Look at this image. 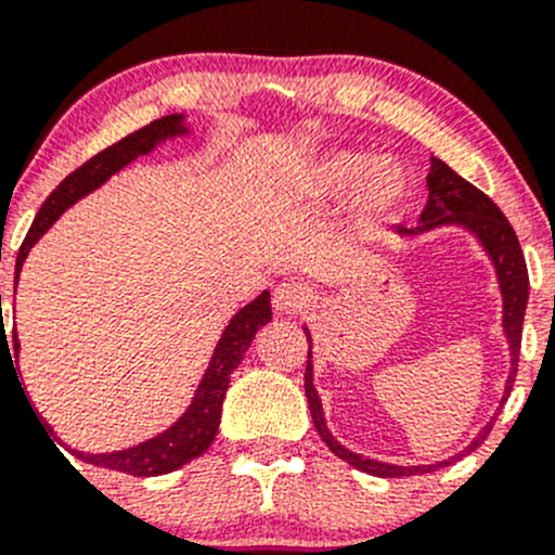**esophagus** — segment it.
Wrapping results in <instances>:
<instances>
[{"instance_id": "34e87169", "label": "esophagus", "mask_w": 555, "mask_h": 555, "mask_svg": "<svg viewBox=\"0 0 555 555\" xmlns=\"http://www.w3.org/2000/svg\"><path fill=\"white\" fill-rule=\"evenodd\" d=\"M306 304H309V293L300 284L282 282L273 289V309L279 314H298L300 309H306Z\"/></svg>"}]
</instances>
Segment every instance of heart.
Returning a JSON list of instances; mask_svg holds the SVG:
<instances>
[{"label":"heart","mask_w":555,"mask_h":555,"mask_svg":"<svg viewBox=\"0 0 555 555\" xmlns=\"http://www.w3.org/2000/svg\"><path fill=\"white\" fill-rule=\"evenodd\" d=\"M304 186L320 201L352 197L354 222L379 228L396 222L414 195V176L401 159L365 152H327L306 168Z\"/></svg>","instance_id":"heart-1"}]
</instances>
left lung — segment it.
Masks as SVG:
<instances>
[{"label": "left lung", "instance_id": "left-lung-1", "mask_svg": "<svg viewBox=\"0 0 555 555\" xmlns=\"http://www.w3.org/2000/svg\"><path fill=\"white\" fill-rule=\"evenodd\" d=\"M439 228H459L464 233H469L472 238L480 244V249L486 251V257L491 260L493 273H496L499 295H502V333L507 338L509 349V374L504 379V392L502 403L507 401L509 390H513L515 374H518V354H520V331H524V317H526V304H529V271H526L524 251H520L518 235H515L513 224L507 222L502 211H499L496 203L486 195V192L477 190L475 184H469L466 179H461L450 165H444L442 159H431V173H428V203L421 214V224L417 228H396L392 233L398 238H421V235L434 233ZM306 338H309V360H306V398H309L311 421H314L317 434L322 437V442L331 448L333 455H338L341 461H347L354 469L365 472V475L374 477H412V475H426V472H437L442 466L453 464V461L464 459L466 453L480 448L486 442L488 431H491L496 414L491 417V423L477 431V437L466 444L464 450H459L455 455L442 461H431V464H414V466H401V464H387V461L369 459V455L352 453L349 448H344L336 437L331 434L325 421V409H322V398L314 387V354H311V331L304 325Z\"/></svg>", "mask_w": 555, "mask_h": 555}]
</instances>
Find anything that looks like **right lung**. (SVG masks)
Returning <instances> with one entry per match:
<instances>
[{
    "mask_svg": "<svg viewBox=\"0 0 555 555\" xmlns=\"http://www.w3.org/2000/svg\"><path fill=\"white\" fill-rule=\"evenodd\" d=\"M186 134H192V124L186 121L184 113L163 116L157 118V121L149 124V127L121 138V141L113 143L111 149H105V152L91 157L86 165H80L75 173H69L67 179L48 195V201L42 203L35 222H31L29 233H26L24 244H21L18 257H15V284H18L21 268H24L26 255L31 251V246L53 228V222H56L69 206H75L80 197L100 190L111 176H116L118 170L132 165L138 157H146V154L157 152L163 143L176 141V138H186ZM268 322H271V293L262 289L255 300H249L244 309H238L230 317L222 336H219L217 347H214L211 360H208L206 365V374H203L190 406L184 409V414H181L173 426H168L163 434L146 439V442H138L132 444V448L124 450H113V453H80V450H75L78 459L86 461V464L102 466V469L124 472V475L157 477L181 469V466L190 464L192 459L206 453V450L211 448L214 437H217L219 421H222V403L230 385V374L241 365L246 349L255 341V333L260 331L262 325H268ZM2 349H8L10 354V344L4 331L0 336V354ZM13 349L15 358H18V336H13ZM10 363H13V358H10ZM15 363H18V360H15ZM48 431H51V428H48Z\"/></svg>",
    "mask_w": 555,
    "mask_h": 555,
    "instance_id": "add662e5",
    "label": "right lung"
}]
</instances>
